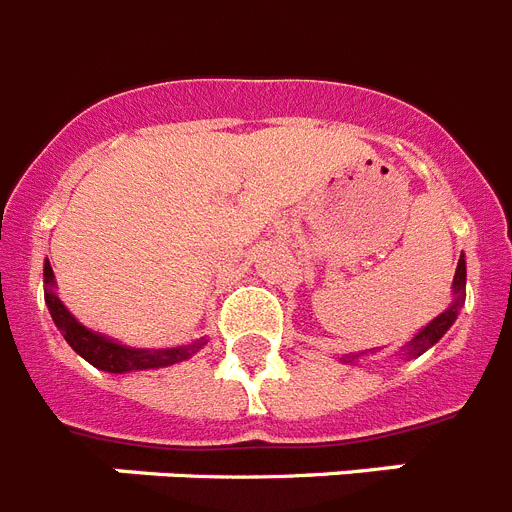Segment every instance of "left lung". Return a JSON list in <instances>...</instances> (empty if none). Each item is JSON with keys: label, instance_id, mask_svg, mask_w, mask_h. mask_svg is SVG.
Returning <instances> with one entry per match:
<instances>
[{"label": "left lung", "instance_id": "obj_1", "mask_svg": "<svg viewBox=\"0 0 512 512\" xmlns=\"http://www.w3.org/2000/svg\"><path fill=\"white\" fill-rule=\"evenodd\" d=\"M464 300H466V259H464V253H461V259H458V266H456V277H453V303L448 305L438 318H432L427 326H422V329H419L417 334H414L412 339L399 349L401 355H404L406 360H414V357L425 355L432 344H438L440 339H443L445 331L451 329L453 323H456L458 310L464 308ZM370 352H373V349H365V352H349V355H342L339 360H342L344 365H355L357 360L368 357Z\"/></svg>", "mask_w": 512, "mask_h": 512}]
</instances>
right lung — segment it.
Instances as JSON below:
<instances>
[{"mask_svg": "<svg viewBox=\"0 0 512 512\" xmlns=\"http://www.w3.org/2000/svg\"><path fill=\"white\" fill-rule=\"evenodd\" d=\"M43 298H46L48 313L54 318L56 329L61 336L67 339L69 347L80 357H85L93 368L103 370V373H142V370H160L170 368L176 362L189 360L199 349L207 344V339H196L191 344H181V347H168V349H142V347H129L121 344L111 336L100 334V331L87 329L77 318L69 313V308L59 300L56 295V279L51 264H43Z\"/></svg>", "mask_w": 512, "mask_h": 512, "instance_id": "1", "label": "right lung"}]
</instances>
